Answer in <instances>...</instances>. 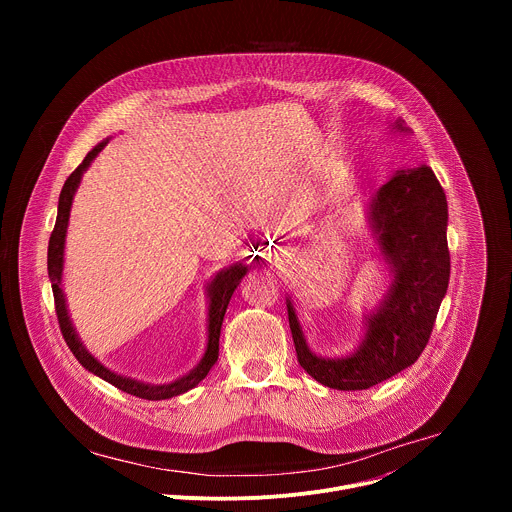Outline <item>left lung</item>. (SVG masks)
<instances>
[{
    "instance_id": "obj_1",
    "label": "left lung",
    "mask_w": 512,
    "mask_h": 512,
    "mask_svg": "<svg viewBox=\"0 0 512 512\" xmlns=\"http://www.w3.org/2000/svg\"><path fill=\"white\" fill-rule=\"evenodd\" d=\"M371 216L395 279L369 318L362 346L346 358L312 354L287 302L298 362L318 383L338 391L369 389L411 367L429 342L450 281L448 202L431 168L399 170L377 192Z\"/></svg>"
}]
</instances>
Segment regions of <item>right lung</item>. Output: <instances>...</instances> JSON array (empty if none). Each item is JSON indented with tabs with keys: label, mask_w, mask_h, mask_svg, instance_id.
Segmentation results:
<instances>
[{
	"label": "right lung",
	"mask_w": 512,
	"mask_h": 512,
	"mask_svg": "<svg viewBox=\"0 0 512 512\" xmlns=\"http://www.w3.org/2000/svg\"><path fill=\"white\" fill-rule=\"evenodd\" d=\"M107 141H101L99 145H95V148L87 154V158L83 160V164L72 172L64 186H62V192H60V198H58V214H56V225H54V231L50 235V241H48V277L52 281V294H54V308H56V318H58V326H60V332L70 348V352L77 356V360L83 364V367L91 373H95L97 377L105 379L107 383H111L113 387L133 395V397H139V399H148V401H160V399H170V397H176V395H182L186 393L188 389L196 387L206 375L208 371L212 369V364L216 362L218 358V338H221V326H223V318H225V312H227V306H229V300L233 296V291L237 289L241 277L245 275L247 267L243 265H237L229 271H223L218 273L216 279L210 283V310H208V346H206V354L202 358V362L198 364V367L182 377L180 381L176 383H170V385H160V387H152V385H143V383H137V381H131V379H125V377H119L115 373H111L109 369H105L103 364L93 358L85 346L81 344V340L77 338L75 330H72V324L68 320V314H66V304H64V296H62V289H60V275H62V253H64V237H66V225H68V214H70V204H72V194H75L79 182H81V176L83 172L89 168V164L95 160V156L105 148Z\"/></svg>",
	"instance_id": "obj_1"
}]
</instances>
